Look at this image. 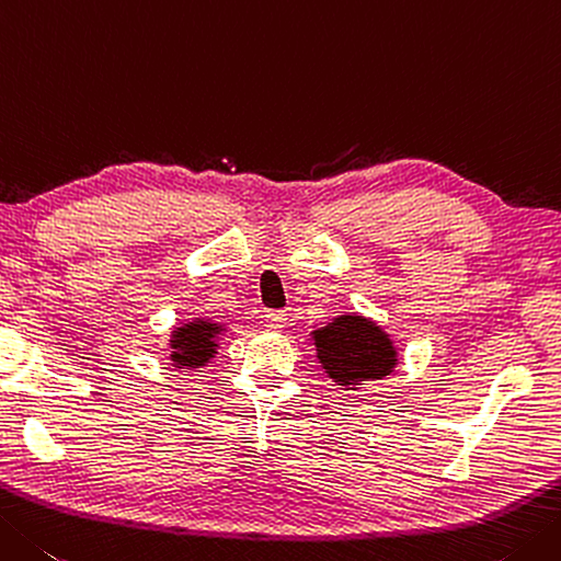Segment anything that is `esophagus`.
I'll return each instance as SVG.
<instances>
[{"instance_id":"34e87169","label":"esophagus","mask_w":561,"mask_h":561,"mask_svg":"<svg viewBox=\"0 0 561 561\" xmlns=\"http://www.w3.org/2000/svg\"><path fill=\"white\" fill-rule=\"evenodd\" d=\"M265 325L270 331H282V328H287V313L284 311H267L265 313Z\"/></svg>"}]
</instances>
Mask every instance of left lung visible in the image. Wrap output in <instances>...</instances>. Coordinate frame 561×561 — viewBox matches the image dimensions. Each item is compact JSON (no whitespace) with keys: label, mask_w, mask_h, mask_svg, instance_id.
<instances>
[{"label":"left lung","mask_w":561,"mask_h":561,"mask_svg":"<svg viewBox=\"0 0 561 561\" xmlns=\"http://www.w3.org/2000/svg\"><path fill=\"white\" fill-rule=\"evenodd\" d=\"M311 337L325 375L345 391L389 377L399 365L391 335L367 316L343 313L313 331Z\"/></svg>","instance_id":"obj_1"}]
</instances>
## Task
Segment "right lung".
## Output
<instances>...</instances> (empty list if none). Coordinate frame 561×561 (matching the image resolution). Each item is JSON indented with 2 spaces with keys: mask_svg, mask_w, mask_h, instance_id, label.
<instances>
[{
  "mask_svg": "<svg viewBox=\"0 0 561 561\" xmlns=\"http://www.w3.org/2000/svg\"><path fill=\"white\" fill-rule=\"evenodd\" d=\"M226 333V323L214 318H192L182 325L172 328L170 335V362L174 369H202L216 355L218 337Z\"/></svg>",
  "mask_w": 561,
  "mask_h": 561,
  "instance_id": "1",
  "label": "right lung"
}]
</instances>
